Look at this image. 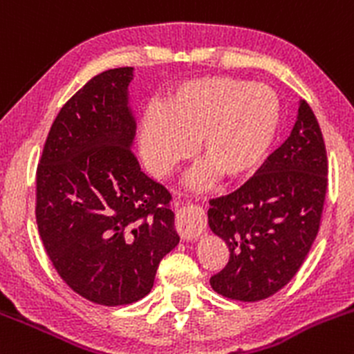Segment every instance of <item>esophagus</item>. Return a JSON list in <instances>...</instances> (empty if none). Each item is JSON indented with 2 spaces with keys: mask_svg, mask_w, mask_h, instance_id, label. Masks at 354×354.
<instances>
[{
  "mask_svg": "<svg viewBox=\"0 0 354 354\" xmlns=\"http://www.w3.org/2000/svg\"><path fill=\"white\" fill-rule=\"evenodd\" d=\"M177 230L184 240H194L203 233L204 223H187V221L180 220V216H178Z\"/></svg>",
  "mask_w": 354,
  "mask_h": 354,
  "instance_id": "34e87169",
  "label": "esophagus"
}]
</instances>
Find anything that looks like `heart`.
Segmentation results:
<instances>
[{
  "label": "heart",
  "instance_id": "obj_1",
  "mask_svg": "<svg viewBox=\"0 0 354 354\" xmlns=\"http://www.w3.org/2000/svg\"><path fill=\"white\" fill-rule=\"evenodd\" d=\"M283 105L272 86L227 75L174 85L162 105L143 112L138 126L141 156L156 177H169L196 151L203 158L189 176L199 185L218 174L236 180L256 172L278 138Z\"/></svg>",
  "mask_w": 354,
  "mask_h": 354
}]
</instances>
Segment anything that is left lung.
I'll list each match as a JSON object with an SVG mask.
<instances>
[{
    "label": "left lung",
    "mask_w": 354,
    "mask_h": 354,
    "mask_svg": "<svg viewBox=\"0 0 354 354\" xmlns=\"http://www.w3.org/2000/svg\"><path fill=\"white\" fill-rule=\"evenodd\" d=\"M326 191L322 131L300 100L291 134L256 176L209 201L207 225L230 252L211 288L232 300L259 301L286 286L319 233Z\"/></svg>",
    "instance_id": "8db88e82"
}]
</instances>
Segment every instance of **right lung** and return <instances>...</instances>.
<instances>
[{"mask_svg": "<svg viewBox=\"0 0 354 354\" xmlns=\"http://www.w3.org/2000/svg\"><path fill=\"white\" fill-rule=\"evenodd\" d=\"M133 68L93 76L59 111L37 167L44 249L75 293L105 307L151 291L178 243L170 192L138 163L129 107Z\"/></svg>", "mask_w": 354, "mask_h": 354, "instance_id": "add662e5", "label": "right lung"}]
</instances>
